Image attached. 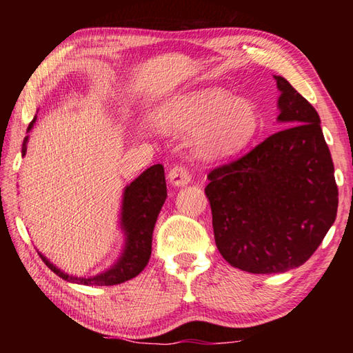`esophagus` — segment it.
<instances>
[{"label": "esophagus", "instance_id": "34e87169", "mask_svg": "<svg viewBox=\"0 0 353 353\" xmlns=\"http://www.w3.org/2000/svg\"><path fill=\"white\" fill-rule=\"evenodd\" d=\"M168 179H170V183L174 185V187H183V185H187L191 181V174L185 166L176 165L174 168L170 171Z\"/></svg>", "mask_w": 353, "mask_h": 353}]
</instances>
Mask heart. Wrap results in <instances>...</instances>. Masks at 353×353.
Returning <instances> with one entry per match:
<instances>
[{
    "mask_svg": "<svg viewBox=\"0 0 353 353\" xmlns=\"http://www.w3.org/2000/svg\"><path fill=\"white\" fill-rule=\"evenodd\" d=\"M155 124L171 135H194L201 157L230 159L249 146L260 128V115L249 99H234L223 88L177 94L159 107Z\"/></svg>",
    "mask_w": 353,
    "mask_h": 353,
    "instance_id": "1",
    "label": "heart"
}]
</instances>
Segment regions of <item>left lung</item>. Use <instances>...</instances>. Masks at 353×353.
Returning <instances> with one entry per match:
<instances>
[{
    "instance_id": "8db88e82",
    "label": "left lung",
    "mask_w": 353,
    "mask_h": 353,
    "mask_svg": "<svg viewBox=\"0 0 353 353\" xmlns=\"http://www.w3.org/2000/svg\"><path fill=\"white\" fill-rule=\"evenodd\" d=\"M286 126L208 174L216 248L232 266L277 274L305 263L336 218L338 187L314 107L282 76Z\"/></svg>"
}]
</instances>
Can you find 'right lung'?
<instances>
[{
  "instance_id": "1",
  "label": "right lung",
  "mask_w": 353,
  "mask_h": 353,
  "mask_svg": "<svg viewBox=\"0 0 353 353\" xmlns=\"http://www.w3.org/2000/svg\"><path fill=\"white\" fill-rule=\"evenodd\" d=\"M35 119L37 118L32 119L28 130L32 129ZM26 149L28 137L23 140L21 155L26 154ZM165 170L160 163L143 171L132 183L128 185L124 190L121 205V229L126 235V243H124L119 260L103 274H97L93 277H73L59 270L46 256L40 254L41 260L52 272L71 283L109 286L134 279L145 270L149 256H151L154 225L160 210H162V205L165 204Z\"/></svg>"
}]
</instances>
